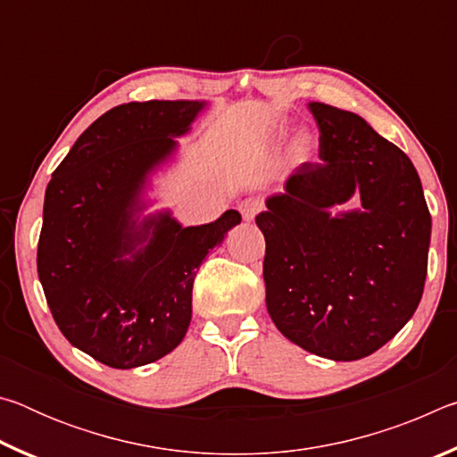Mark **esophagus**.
<instances>
[{
    "label": "esophagus",
    "instance_id": "1",
    "mask_svg": "<svg viewBox=\"0 0 457 457\" xmlns=\"http://www.w3.org/2000/svg\"><path fill=\"white\" fill-rule=\"evenodd\" d=\"M262 210H264V201L260 197H247L242 201V205H239V212H242V218L245 221H252Z\"/></svg>",
    "mask_w": 457,
    "mask_h": 457
}]
</instances>
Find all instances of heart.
<instances>
[{"label": "heart", "instance_id": "1", "mask_svg": "<svg viewBox=\"0 0 457 457\" xmlns=\"http://www.w3.org/2000/svg\"><path fill=\"white\" fill-rule=\"evenodd\" d=\"M312 149V138L308 133H300L296 138H294L292 143V154L296 161H304L308 159V154H311Z\"/></svg>", "mask_w": 457, "mask_h": 457}]
</instances>
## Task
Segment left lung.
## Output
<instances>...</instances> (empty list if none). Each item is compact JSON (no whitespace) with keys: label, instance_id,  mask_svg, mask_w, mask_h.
I'll return each mask as SVG.
<instances>
[{"label":"left lung","instance_id":"1","mask_svg":"<svg viewBox=\"0 0 457 457\" xmlns=\"http://www.w3.org/2000/svg\"><path fill=\"white\" fill-rule=\"evenodd\" d=\"M319 157L266 201V306L282 335L332 361L381 349L420 306L431 237L423 187L407 154L359 114L308 103ZM354 192L363 210L337 219Z\"/></svg>","mask_w":457,"mask_h":457}]
</instances>
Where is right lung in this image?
<instances>
[{"instance_id":"1","label":"right lung","mask_w":457,"mask_h":457,"mask_svg":"<svg viewBox=\"0 0 457 457\" xmlns=\"http://www.w3.org/2000/svg\"><path fill=\"white\" fill-rule=\"evenodd\" d=\"M204 104L111 108L79 137L46 189L37 276L62 335L103 365L143 367L181 343L201 262L242 221L236 210L195 228L169 212L137 218L146 177Z\"/></svg>"}]
</instances>
